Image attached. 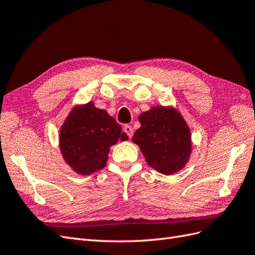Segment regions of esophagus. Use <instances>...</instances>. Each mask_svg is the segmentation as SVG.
<instances>
[{
	"mask_svg": "<svg viewBox=\"0 0 255 255\" xmlns=\"http://www.w3.org/2000/svg\"><path fill=\"white\" fill-rule=\"evenodd\" d=\"M125 132H126V134L128 135V138H132L133 137V133H134V130H133V128H132V127L130 126H126L125 127Z\"/></svg>",
	"mask_w": 255,
	"mask_h": 255,
	"instance_id": "1",
	"label": "esophagus"
}]
</instances>
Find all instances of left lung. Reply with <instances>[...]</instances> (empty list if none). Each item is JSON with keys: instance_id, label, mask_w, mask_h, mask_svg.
Returning a JSON list of instances; mask_svg holds the SVG:
<instances>
[{"instance_id": "8db88e82", "label": "left lung", "mask_w": 255, "mask_h": 255, "mask_svg": "<svg viewBox=\"0 0 255 255\" xmlns=\"http://www.w3.org/2000/svg\"><path fill=\"white\" fill-rule=\"evenodd\" d=\"M139 122L133 142L139 145L149 166L167 175L181 170L191 151L190 132L182 116L157 106L142 113Z\"/></svg>"}]
</instances>
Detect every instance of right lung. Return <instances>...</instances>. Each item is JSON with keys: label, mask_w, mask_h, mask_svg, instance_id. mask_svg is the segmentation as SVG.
I'll use <instances>...</instances> for the list:
<instances>
[{"label": "right lung", "mask_w": 255, "mask_h": 255, "mask_svg": "<svg viewBox=\"0 0 255 255\" xmlns=\"http://www.w3.org/2000/svg\"><path fill=\"white\" fill-rule=\"evenodd\" d=\"M127 140L119 123L103 110L88 103L75 109L61 127L60 150L75 172L88 175L105 167L111 145Z\"/></svg>", "instance_id": "1"}]
</instances>
